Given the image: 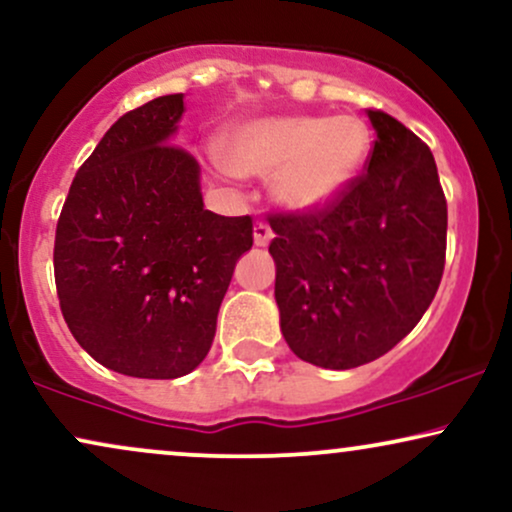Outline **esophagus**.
<instances>
[{"label": "esophagus", "mask_w": 512, "mask_h": 512, "mask_svg": "<svg viewBox=\"0 0 512 512\" xmlns=\"http://www.w3.org/2000/svg\"><path fill=\"white\" fill-rule=\"evenodd\" d=\"M271 238H274V231H271V226L267 222H255V245H269Z\"/></svg>", "instance_id": "34e87169"}]
</instances>
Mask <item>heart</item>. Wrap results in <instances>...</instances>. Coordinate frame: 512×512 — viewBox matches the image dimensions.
<instances>
[{"instance_id": "1", "label": "heart", "mask_w": 512, "mask_h": 512, "mask_svg": "<svg viewBox=\"0 0 512 512\" xmlns=\"http://www.w3.org/2000/svg\"><path fill=\"white\" fill-rule=\"evenodd\" d=\"M371 129L357 115H281L238 125L224 141L229 170L269 177L290 212H319L357 181L371 155Z\"/></svg>"}]
</instances>
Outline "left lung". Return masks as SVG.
Masks as SVG:
<instances>
[{"instance_id":"1","label":"left lung","mask_w":512,"mask_h":512,"mask_svg":"<svg viewBox=\"0 0 512 512\" xmlns=\"http://www.w3.org/2000/svg\"><path fill=\"white\" fill-rule=\"evenodd\" d=\"M368 120L378 139L333 205L269 215L283 338L333 371L404 340L444 274L446 198L432 151L392 115L368 108Z\"/></svg>"}]
</instances>
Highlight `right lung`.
I'll list each match as a JSON object with an SVG mask.
<instances>
[{"mask_svg": "<svg viewBox=\"0 0 512 512\" xmlns=\"http://www.w3.org/2000/svg\"><path fill=\"white\" fill-rule=\"evenodd\" d=\"M184 94L122 115L70 184L54 276L73 338L132 378L170 380L208 357L252 217L205 210L200 167L170 144Z\"/></svg>", "mask_w": 512, "mask_h": 512, "instance_id": "add662e5", "label": "right lung"}]
</instances>
